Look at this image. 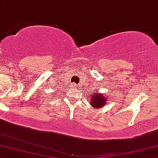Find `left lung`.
Masks as SVG:
<instances>
[{
	"instance_id": "1",
	"label": "left lung",
	"mask_w": 158,
	"mask_h": 158,
	"mask_svg": "<svg viewBox=\"0 0 158 158\" xmlns=\"http://www.w3.org/2000/svg\"><path fill=\"white\" fill-rule=\"evenodd\" d=\"M93 95H91V101L90 104L93 107L98 109L100 107H102L103 106L106 104V102L107 101L106 93L104 95V94H101L98 93V91L93 92Z\"/></svg>"
}]
</instances>
